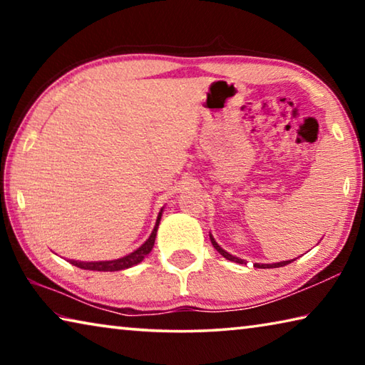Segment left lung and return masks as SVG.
Masks as SVG:
<instances>
[{
    "instance_id": "8db88e82",
    "label": "left lung",
    "mask_w": 365,
    "mask_h": 365,
    "mask_svg": "<svg viewBox=\"0 0 365 365\" xmlns=\"http://www.w3.org/2000/svg\"><path fill=\"white\" fill-rule=\"evenodd\" d=\"M211 243H212V246L215 250H217L222 256H224L225 259H228V261H233V262H238V264H243L245 261L243 259H238V257H235V256H232V255H228V252L225 251V250H222L220 246L215 243V240L211 237ZM292 261H283V262H277V264H256V267H261V269H275V267H283V265H287V264H289Z\"/></svg>"
}]
</instances>
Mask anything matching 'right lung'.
<instances>
[{
	"instance_id": "add662e5",
	"label": "right lung",
	"mask_w": 365,
	"mask_h": 365,
	"mask_svg": "<svg viewBox=\"0 0 365 365\" xmlns=\"http://www.w3.org/2000/svg\"><path fill=\"white\" fill-rule=\"evenodd\" d=\"M160 215H163V211L159 212L158 215V220H156V227H154L153 233L150 235V238L146 240V242L140 246L137 251L130 252L128 256H123L120 259H114V261H100V262H78V261H71V264L77 265L80 269H85V270H98V272H114V270H123V269H128L132 267V265L141 262L145 259V256L150 255V251L153 250L154 246V240H156V232H158V227H159V220H160Z\"/></svg>"
}]
</instances>
